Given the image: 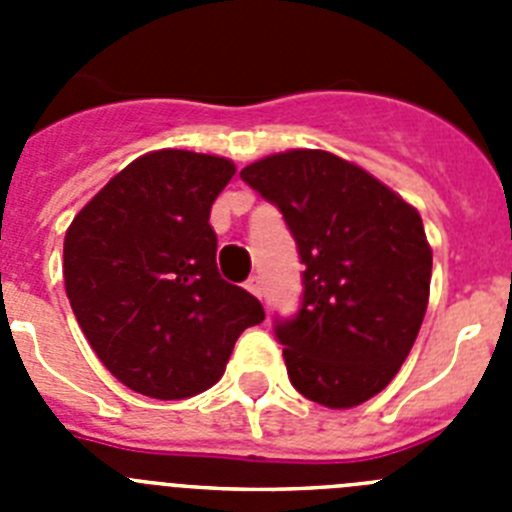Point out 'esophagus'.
<instances>
[{
	"label": "esophagus",
	"instance_id": "1",
	"mask_svg": "<svg viewBox=\"0 0 512 512\" xmlns=\"http://www.w3.org/2000/svg\"><path fill=\"white\" fill-rule=\"evenodd\" d=\"M246 289H248V292H251V295H256V297H261V292H264V287H261V279L259 277L248 279Z\"/></svg>",
	"mask_w": 512,
	"mask_h": 512
}]
</instances>
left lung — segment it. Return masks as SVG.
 I'll use <instances>...</instances> for the list:
<instances>
[{"instance_id": "1", "label": "left lung", "mask_w": 512, "mask_h": 512, "mask_svg": "<svg viewBox=\"0 0 512 512\" xmlns=\"http://www.w3.org/2000/svg\"><path fill=\"white\" fill-rule=\"evenodd\" d=\"M241 179L282 210L305 264L300 312L277 325L289 382L330 410L372 400L408 359L431 295L418 210L318 148L253 161Z\"/></svg>"}]
</instances>
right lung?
Listing matches in <instances>:
<instances>
[{
  "label": "right lung",
  "instance_id": "obj_1",
  "mask_svg": "<svg viewBox=\"0 0 512 512\" xmlns=\"http://www.w3.org/2000/svg\"><path fill=\"white\" fill-rule=\"evenodd\" d=\"M235 164L161 148L135 158L81 207L63 238V282L112 377L153 400L200 395L223 377L264 307L215 264L212 202Z\"/></svg>",
  "mask_w": 512,
  "mask_h": 512
}]
</instances>
